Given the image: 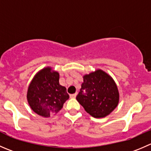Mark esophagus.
I'll use <instances>...</instances> for the list:
<instances>
[{
	"mask_svg": "<svg viewBox=\"0 0 151 151\" xmlns=\"http://www.w3.org/2000/svg\"><path fill=\"white\" fill-rule=\"evenodd\" d=\"M76 96H77V93H73V94L70 95V97H71V98H75Z\"/></svg>",
	"mask_w": 151,
	"mask_h": 151,
	"instance_id": "esophagus-1",
	"label": "esophagus"
}]
</instances>
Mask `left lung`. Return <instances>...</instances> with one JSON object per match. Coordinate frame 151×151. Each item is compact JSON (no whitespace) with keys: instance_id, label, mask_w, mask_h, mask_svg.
<instances>
[{"instance_id":"obj_1","label":"left lung","mask_w":151,"mask_h":151,"mask_svg":"<svg viewBox=\"0 0 151 151\" xmlns=\"http://www.w3.org/2000/svg\"><path fill=\"white\" fill-rule=\"evenodd\" d=\"M76 99L91 116L102 118L116 108L119 93L112 77L98 69L83 76V83Z\"/></svg>"}]
</instances>
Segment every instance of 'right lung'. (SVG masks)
<instances>
[{"label":"right lung","mask_w":151,"mask_h":151,"mask_svg":"<svg viewBox=\"0 0 151 151\" xmlns=\"http://www.w3.org/2000/svg\"><path fill=\"white\" fill-rule=\"evenodd\" d=\"M60 75L46 67L37 73L29 84L27 100L37 114L49 117L61 110L69 98L66 88L59 83Z\"/></svg>","instance_id":"right-lung-1"}]
</instances>
